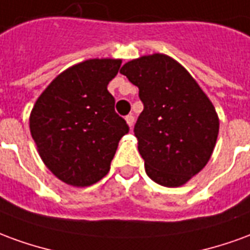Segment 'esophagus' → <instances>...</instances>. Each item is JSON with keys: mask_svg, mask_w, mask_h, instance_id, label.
Segmentation results:
<instances>
[{"mask_svg": "<svg viewBox=\"0 0 250 250\" xmlns=\"http://www.w3.org/2000/svg\"><path fill=\"white\" fill-rule=\"evenodd\" d=\"M125 122H127V125H128V127H132L134 125V122H135V119H134V116L132 115H127L125 116Z\"/></svg>", "mask_w": 250, "mask_h": 250, "instance_id": "obj_1", "label": "esophagus"}]
</instances>
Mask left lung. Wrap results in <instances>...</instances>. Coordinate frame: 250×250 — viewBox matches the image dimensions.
Returning <instances> with one entry per match:
<instances>
[{
  "label": "left lung",
  "mask_w": 250,
  "mask_h": 250,
  "mask_svg": "<svg viewBox=\"0 0 250 250\" xmlns=\"http://www.w3.org/2000/svg\"><path fill=\"white\" fill-rule=\"evenodd\" d=\"M120 73L139 88L145 105L134 132L147 175L166 188L188 184L215 147L220 119L213 103L188 69L163 53L134 59Z\"/></svg>",
  "instance_id": "1"
}]
</instances>
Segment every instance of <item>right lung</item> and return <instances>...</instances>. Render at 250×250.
<instances>
[{"label": "right lung", "instance_id": "add662e5", "mask_svg": "<svg viewBox=\"0 0 250 250\" xmlns=\"http://www.w3.org/2000/svg\"><path fill=\"white\" fill-rule=\"evenodd\" d=\"M120 64V59H91L69 66L32 108L29 128L39 155L64 184L85 188L104 178L128 132L107 89Z\"/></svg>", "mask_w": 250, "mask_h": 250}]
</instances>
